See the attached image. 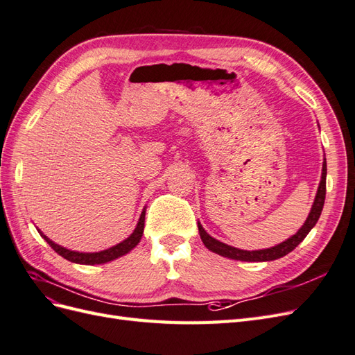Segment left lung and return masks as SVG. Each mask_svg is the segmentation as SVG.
<instances>
[{
    "mask_svg": "<svg viewBox=\"0 0 355 355\" xmlns=\"http://www.w3.org/2000/svg\"><path fill=\"white\" fill-rule=\"evenodd\" d=\"M326 175H327V166H326V159L323 163V175H321V182L320 187L317 191V196L313 204V209H311V213L308 219L305 220L304 227L300 228L293 237H290L288 240L283 241L282 244H278L275 247H271V249H265V250H254V252H247V250H240L235 249V247H231L228 244H223L218 240H214L213 237L204 231V228L198 223V232L200 237L204 243V245L207 247L209 250H211L213 253H218L223 257H230V259H235V261H245V262H265V261H275L280 259V257L286 256L287 253L292 252L295 247L302 241L308 232L314 228V225L317 223L321 210H323L324 206V200H326Z\"/></svg>",
    "mask_w": 355,
    "mask_h": 355,
    "instance_id": "left-lung-1",
    "label": "left lung"
}]
</instances>
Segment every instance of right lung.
Returning a JSON list of instances; mask_svg holds the SVG:
<instances>
[{
  "instance_id": "1",
  "label": "right lung",
  "mask_w": 355,
  "mask_h": 355,
  "mask_svg": "<svg viewBox=\"0 0 355 355\" xmlns=\"http://www.w3.org/2000/svg\"><path fill=\"white\" fill-rule=\"evenodd\" d=\"M144 227H145V210L142 211L141 218H139L137 222V227L133 231V234L128 237L127 240H124L123 243L116 244L108 250H103V252H98V253H80V252H72L65 249V247H60L58 244L53 243L51 240H49L47 237H44V240L49 243V245L51 247L53 250L56 253H59L62 257H65V259L75 262V263H83V265H96V263H105V262H110L112 259H116V257H120L125 253L130 252L133 247L141 241L142 239V234H144Z\"/></svg>"
}]
</instances>
